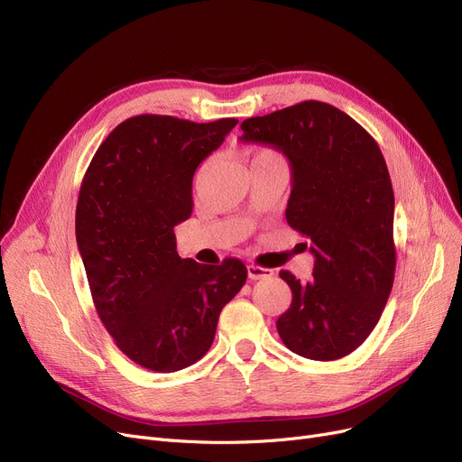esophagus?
Returning <instances> with one entry per match:
<instances>
[{
    "label": "esophagus",
    "mask_w": 462,
    "mask_h": 462,
    "mask_svg": "<svg viewBox=\"0 0 462 462\" xmlns=\"http://www.w3.org/2000/svg\"><path fill=\"white\" fill-rule=\"evenodd\" d=\"M273 274V269H267V267H262V265H248V279L250 281H262V279H267V276Z\"/></svg>",
    "instance_id": "34e87169"
}]
</instances>
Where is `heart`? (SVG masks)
I'll return each mask as SVG.
<instances>
[{"label":"heart","mask_w":462,"mask_h":462,"mask_svg":"<svg viewBox=\"0 0 462 462\" xmlns=\"http://www.w3.org/2000/svg\"><path fill=\"white\" fill-rule=\"evenodd\" d=\"M260 155H274V157H279V155H276L273 150H262L260 153H257L255 157H260Z\"/></svg>","instance_id":"obj_1"}]
</instances>
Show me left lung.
I'll return each mask as SVG.
<instances>
[{"mask_svg": "<svg viewBox=\"0 0 462 462\" xmlns=\"http://www.w3.org/2000/svg\"><path fill=\"white\" fill-rule=\"evenodd\" d=\"M245 142L281 150L291 164L286 221L310 241L309 282L290 271L282 343L310 360L356 350L381 319L396 271L394 191L374 136L336 106L305 100L241 123Z\"/></svg>", "mask_w": 462, "mask_h": 462, "instance_id": "1", "label": "left lung"}]
</instances>
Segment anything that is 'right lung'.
<instances>
[{
  "mask_svg": "<svg viewBox=\"0 0 462 462\" xmlns=\"http://www.w3.org/2000/svg\"><path fill=\"white\" fill-rule=\"evenodd\" d=\"M236 119L193 123L143 114L100 143L83 176L76 238L98 317L123 355L172 374L208 353L219 312L246 265L181 260L174 227L193 210L191 181Z\"/></svg>",
  "mask_w": 462,
  "mask_h": 462,
  "instance_id": "obj_1",
  "label": "right lung"
}]
</instances>
